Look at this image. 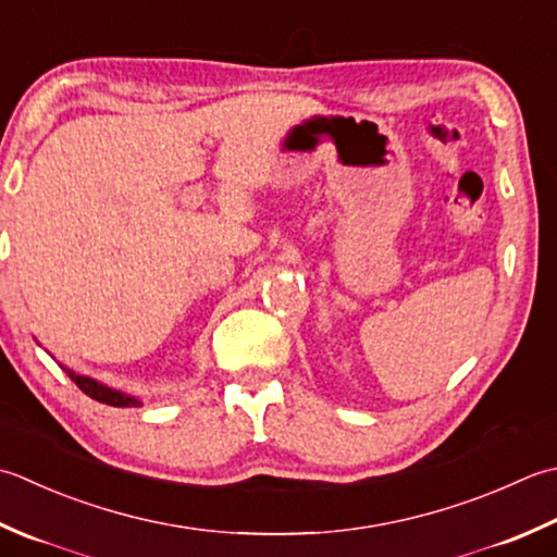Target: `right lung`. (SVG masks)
<instances>
[{
    "instance_id": "1",
    "label": "right lung",
    "mask_w": 557,
    "mask_h": 557,
    "mask_svg": "<svg viewBox=\"0 0 557 557\" xmlns=\"http://www.w3.org/2000/svg\"><path fill=\"white\" fill-rule=\"evenodd\" d=\"M60 367L64 369V372H67V376L74 381L76 386H79V388L84 391L86 396L98 400V403H106V406H113V408H137V406H141L139 398L125 394V391H117V388L106 386V384H101V381H96V379H91V376L76 374L74 369L64 367V364H60Z\"/></svg>"
}]
</instances>
